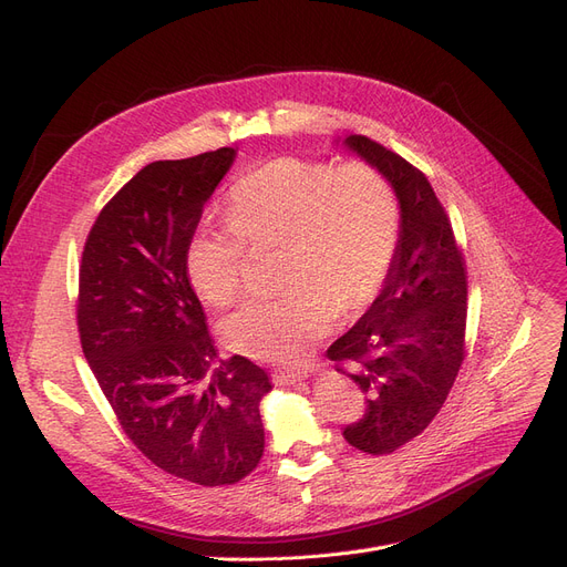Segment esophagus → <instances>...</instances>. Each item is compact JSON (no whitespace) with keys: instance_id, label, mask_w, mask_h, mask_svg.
<instances>
[{"instance_id":"1","label":"esophagus","mask_w":567,"mask_h":567,"mask_svg":"<svg viewBox=\"0 0 567 567\" xmlns=\"http://www.w3.org/2000/svg\"><path fill=\"white\" fill-rule=\"evenodd\" d=\"M307 374L300 372H286V370H275L271 372V381L277 383V386H290V383H298L302 381Z\"/></svg>"}]
</instances>
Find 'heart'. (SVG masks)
<instances>
[{
  "mask_svg": "<svg viewBox=\"0 0 567 567\" xmlns=\"http://www.w3.org/2000/svg\"><path fill=\"white\" fill-rule=\"evenodd\" d=\"M225 225H199L186 267L197 296L225 307L241 290L246 244L279 248L281 296L254 298L220 323L235 351L300 365L332 313L365 307L386 279L402 209L389 176L370 163L277 157L241 176Z\"/></svg>",
  "mask_w": 567,
  "mask_h": 567,
  "instance_id": "1",
  "label": "heart"
}]
</instances>
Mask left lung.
<instances>
[{
  "label": "left lung",
  "mask_w": 567,
  "mask_h": 567,
  "mask_svg": "<svg viewBox=\"0 0 567 567\" xmlns=\"http://www.w3.org/2000/svg\"><path fill=\"white\" fill-rule=\"evenodd\" d=\"M342 146L389 176L402 209L398 248L377 300L328 349L368 404L362 419L344 427V440L383 456L421 435L454 386L465 358L467 277L425 174L360 134Z\"/></svg>",
  "instance_id": "left-lung-1"
}]
</instances>
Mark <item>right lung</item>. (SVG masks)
<instances>
[{"mask_svg":"<svg viewBox=\"0 0 567 567\" xmlns=\"http://www.w3.org/2000/svg\"><path fill=\"white\" fill-rule=\"evenodd\" d=\"M235 148L157 161L100 212L79 269L81 347L125 435L167 474L228 486L260 463L267 372L220 360L186 254Z\"/></svg>","mask_w":567,"mask_h":567,"instance_id":"obj_1","label":"right lung"}]
</instances>
